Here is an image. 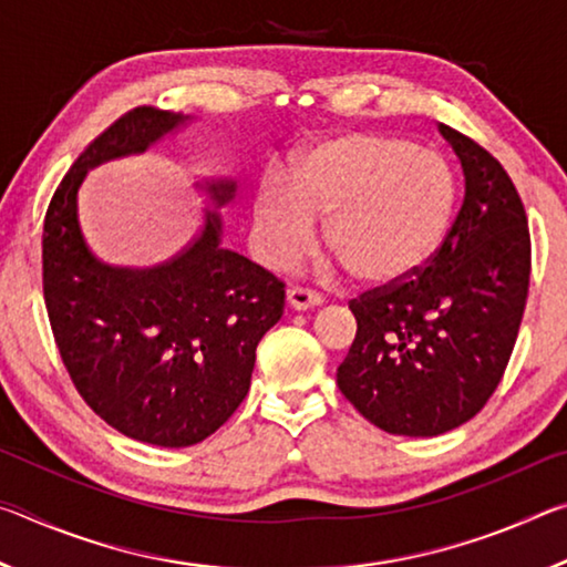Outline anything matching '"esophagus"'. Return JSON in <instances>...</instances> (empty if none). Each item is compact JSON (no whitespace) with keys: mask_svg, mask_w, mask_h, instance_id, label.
<instances>
[{"mask_svg":"<svg viewBox=\"0 0 567 567\" xmlns=\"http://www.w3.org/2000/svg\"><path fill=\"white\" fill-rule=\"evenodd\" d=\"M287 305L292 307V310H310V307H318L322 305V297L312 290H305V287H287Z\"/></svg>","mask_w":567,"mask_h":567,"instance_id":"obj_1","label":"esophagus"}]
</instances>
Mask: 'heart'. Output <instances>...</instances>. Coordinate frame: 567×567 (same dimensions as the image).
I'll list each match as a JSON object with an SVG mask.
<instances>
[{"label":"heart","mask_w":567,"mask_h":567,"mask_svg":"<svg viewBox=\"0 0 567 567\" xmlns=\"http://www.w3.org/2000/svg\"><path fill=\"white\" fill-rule=\"evenodd\" d=\"M455 175L433 150L382 132H348L307 145L290 182L265 177L252 223L267 265L307 255L315 217L352 280L388 287L415 275L443 243L455 213Z\"/></svg>","instance_id":"heart-1"}]
</instances>
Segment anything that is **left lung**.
<instances>
[{
    "label": "left lung",
    "mask_w": 567,
    "mask_h": 567,
    "mask_svg": "<svg viewBox=\"0 0 567 567\" xmlns=\"http://www.w3.org/2000/svg\"><path fill=\"white\" fill-rule=\"evenodd\" d=\"M465 175L433 260L350 302L358 334L338 388L390 435L433 437L475 417L511 360L530 285L525 207L501 162L440 124Z\"/></svg>",
    "instance_id": "left-lung-1"
}]
</instances>
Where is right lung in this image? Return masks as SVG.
I'll list each match as a JSON object with an SVG mask.
<instances>
[{
	"label": "right lung",
	"mask_w": 567,
	"mask_h": 567,
	"mask_svg": "<svg viewBox=\"0 0 567 567\" xmlns=\"http://www.w3.org/2000/svg\"><path fill=\"white\" fill-rule=\"evenodd\" d=\"M192 122L137 107L104 130L56 187L44 217L42 282L54 342L74 388L122 435L189 447L223 427L249 390L255 350L282 318L285 285L223 245L235 179H203L195 239L150 270L102 262L80 225V187L110 159L142 155Z\"/></svg>",
	"instance_id": "add662e5"
}]
</instances>
